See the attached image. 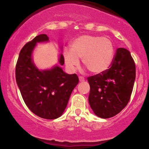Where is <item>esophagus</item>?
Wrapping results in <instances>:
<instances>
[{"mask_svg":"<svg viewBox=\"0 0 149 149\" xmlns=\"http://www.w3.org/2000/svg\"><path fill=\"white\" fill-rule=\"evenodd\" d=\"M79 81H81V82H83V81H85V78L83 77H79Z\"/></svg>","mask_w":149,"mask_h":149,"instance_id":"1","label":"esophagus"}]
</instances>
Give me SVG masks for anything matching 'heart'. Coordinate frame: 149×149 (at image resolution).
I'll return each instance as SVG.
<instances>
[{
	"instance_id": "1",
	"label": "heart",
	"mask_w": 149,
	"mask_h": 149,
	"mask_svg": "<svg viewBox=\"0 0 149 149\" xmlns=\"http://www.w3.org/2000/svg\"><path fill=\"white\" fill-rule=\"evenodd\" d=\"M114 45L107 36L84 34L70 42V51L64 49L63 57L70 71H74L82 59L83 64L89 72L100 74L111 66L114 56Z\"/></svg>"
}]
</instances>
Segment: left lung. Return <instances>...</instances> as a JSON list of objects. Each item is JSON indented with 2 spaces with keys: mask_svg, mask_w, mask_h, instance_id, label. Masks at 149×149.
<instances>
[{
  "mask_svg": "<svg viewBox=\"0 0 149 149\" xmlns=\"http://www.w3.org/2000/svg\"><path fill=\"white\" fill-rule=\"evenodd\" d=\"M136 79L135 62L127 49L118 48L109 69L89 77V105L97 117L119 113L129 102Z\"/></svg>",
  "mask_w": 149,
  "mask_h": 149,
  "instance_id": "left-lung-1",
  "label": "left lung"
}]
</instances>
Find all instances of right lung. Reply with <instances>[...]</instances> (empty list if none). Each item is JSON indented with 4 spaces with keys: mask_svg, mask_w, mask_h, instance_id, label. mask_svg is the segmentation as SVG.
Returning <instances> with one entry per match:
<instances>
[{
    "mask_svg": "<svg viewBox=\"0 0 149 149\" xmlns=\"http://www.w3.org/2000/svg\"><path fill=\"white\" fill-rule=\"evenodd\" d=\"M48 41L47 34H42L23 47L16 64L15 79L28 109L38 117L54 119L64 113L79 78L76 74H66L57 65L50 70H38L32 61V52L37 42ZM59 63L64 64L62 54Z\"/></svg>",
    "mask_w": 149,
    "mask_h": 149,
    "instance_id": "obj_1",
    "label": "right lung"
}]
</instances>
